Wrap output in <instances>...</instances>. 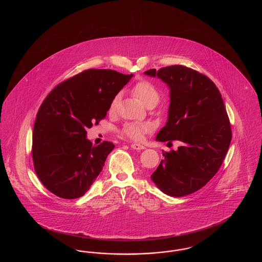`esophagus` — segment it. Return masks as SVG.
<instances>
[{
	"mask_svg": "<svg viewBox=\"0 0 262 262\" xmlns=\"http://www.w3.org/2000/svg\"><path fill=\"white\" fill-rule=\"evenodd\" d=\"M130 147L135 150L145 149V146H143L142 144H139V143H132V144H130Z\"/></svg>",
	"mask_w": 262,
	"mask_h": 262,
	"instance_id": "1",
	"label": "esophagus"
}]
</instances>
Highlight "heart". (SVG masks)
I'll list each match as a JSON object with an SVG mask.
<instances>
[{
    "label": "heart",
    "mask_w": 262,
    "mask_h": 262,
    "mask_svg": "<svg viewBox=\"0 0 262 262\" xmlns=\"http://www.w3.org/2000/svg\"><path fill=\"white\" fill-rule=\"evenodd\" d=\"M133 93L140 100L147 108L150 106H156L160 100V93L158 89L155 88L151 82L142 80L137 82L133 88ZM120 94L116 95L110 105V111H115ZM154 126L150 123H140V122H130L126 123L123 128V134L133 140L141 141L144 139L147 134L153 130Z\"/></svg>",
    "instance_id": "b5f03b06"
}]
</instances>
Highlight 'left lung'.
<instances>
[{
    "label": "left lung",
    "mask_w": 262,
    "mask_h": 262,
    "mask_svg": "<svg viewBox=\"0 0 262 262\" xmlns=\"http://www.w3.org/2000/svg\"><path fill=\"white\" fill-rule=\"evenodd\" d=\"M170 89L166 125L157 141L179 140L178 150L163 153L151 180L164 193L184 196L204 187L222 165L232 130L221 93L209 77L184 66L152 69Z\"/></svg>",
    "instance_id": "obj_1"
}]
</instances>
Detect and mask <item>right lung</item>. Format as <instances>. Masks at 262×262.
Segmentation results:
<instances>
[{
    "instance_id": "add662e5",
    "label": "right lung",
    "mask_w": 262,
    "mask_h": 262,
    "mask_svg": "<svg viewBox=\"0 0 262 262\" xmlns=\"http://www.w3.org/2000/svg\"><path fill=\"white\" fill-rule=\"evenodd\" d=\"M134 75L86 70L58 86L39 108L32 134V159L39 180L55 195L78 199L102 171L112 142L93 146L86 129L98 124L114 97Z\"/></svg>"
}]
</instances>
